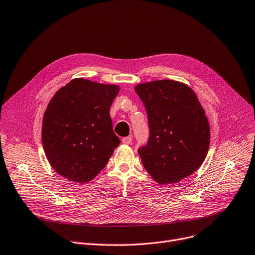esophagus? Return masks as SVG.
<instances>
[{
    "label": "esophagus",
    "instance_id": "obj_1",
    "mask_svg": "<svg viewBox=\"0 0 255 255\" xmlns=\"http://www.w3.org/2000/svg\"><path fill=\"white\" fill-rule=\"evenodd\" d=\"M122 142L125 143V144H130V143L132 142V136L129 135V136L123 137V138H122Z\"/></svg>",
    "mask_w": 255,
    "mask_h": 255
}]
</instances>
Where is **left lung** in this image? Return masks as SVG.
Listing matches in <instances>:
<instances>
[{
	"label": "left lung",
	"mask_w": 255,
	"mask_h": 255,
	"mask_svg": "<svg viewBox=\"0 0 255 255\" xmlns=\"http://www.w3.org/2000/svg\"><path fill=\"white\" fill-rule=\"evenodd\" d=\"M135 92L148 115V142L137 150L144 168L159 184L190 176L210 144L208 119L194 92L169 79L137 85Z\"/></svg>",
	"instance_id": "8db88e82"
}]
</instances>
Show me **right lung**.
<instances>
[{
    "label": "right lung",
    "instance_id": "right-lung-1",
    "mask_svg": "<svg viewBox=\"0 0 255 255\" xmlns=\"http://www.w3.org/2000/svg\"><path fill=\"white\" fill-rule=\"evenodd\" d=\"M120 88L76 78L50 100L42 123V143L50 165L66 179L86 183L109 162L121 140L111 105Z\"/></svg>",
    "mask_w": 255,
    "mask_h": 255
}]
</instances>
